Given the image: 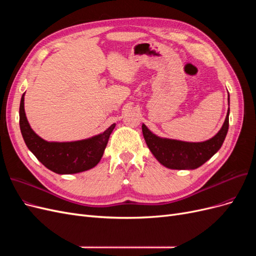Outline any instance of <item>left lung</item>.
Segmentation results:
<instances>
[{"mask_svg":"<svg viewBox=\"0 0 256 256\" xmlns=\"http://www.w3.org/2000/svg\"><path fill=\"white\" fill-rule=\"evenodd\" d=\"M228 115L230 108L218 134L204 142H184L160 138L152 134L144 124L142 125V132L150 150L162 166L172 170H194L204 164L221 148L228 134Z\"/></svg>","mask_w":256,"mask_h":256,"instance_id":"obj_1","label":"left lung"}]
</instances>
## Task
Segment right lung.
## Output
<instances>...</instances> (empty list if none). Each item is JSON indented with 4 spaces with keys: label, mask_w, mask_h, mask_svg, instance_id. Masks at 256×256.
I'll return each mask as SVG.
<instances>
[{
    "label": "right lung",
    "mask_w": 256,
    "mask_h": 256,
    "mask_svg": "<svg viewBox=\"0 0 256 256\" xmlns=\"http://www.w3.org/2000/svg\"><path fill=\"white\" fill-rule=\"evenodd\" d=\"M20 130L28 148L42 164L56 174H76L96 166L102 159L115 124L102 134L72 142H48L30 128L24 111V94L20 102Z\"/></svg>",
    "instance_id": "1"
}]
</instances>
